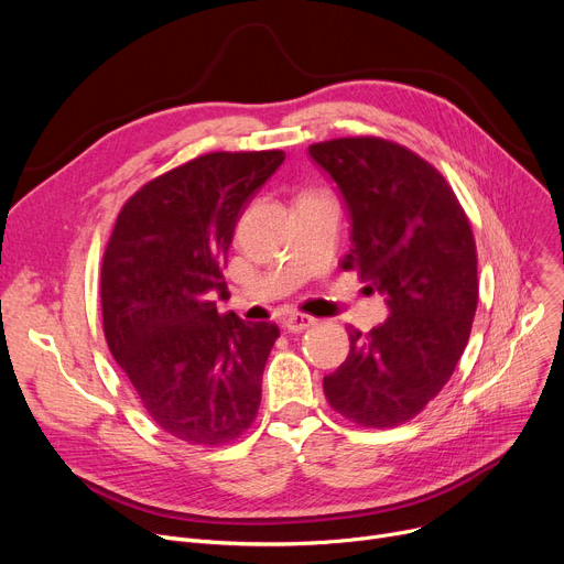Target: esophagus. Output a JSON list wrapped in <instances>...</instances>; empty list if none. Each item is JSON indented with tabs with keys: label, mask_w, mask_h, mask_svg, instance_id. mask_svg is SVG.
Wrapping results in <instances>:
<instances>
[{
	"label": "esophagus",
	"mask_w": 564,
	"mask_h": 564,
	"mask_svg": "<svg viewBox=\"0 0 564 564\" xmlns=\"http://www.w3.org/2000/svg\"><path fill=\"white\" fill-rule=\"evenodd\" d=\"M315 324V317H311V315H306V313H292V315H288L285 319H283V327L288 329V332H292V334H302V332H306L308 327H313Z\"/></svg>",
	"instance_id": "obj_1"
}]
</instances>
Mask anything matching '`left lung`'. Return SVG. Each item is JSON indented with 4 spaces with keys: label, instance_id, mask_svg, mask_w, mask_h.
Instances as JSON below:
<instances>
[{
    "label": "left lung",
    "instance_id": "left-lung-1",
    "mask_svg": "<svg viewBox=\"0 0 564 564\" xmlns=\"http://www.w3.org/2000/svg\"><path fill=\"white\" fill-rule=\"evenodd\" d=\"M338 185L351 219L343 260L379 292L389 317L349 327V354L324 377L334 411L364 427L421 413L455 372L478 306V253L464 207L430 162L381 137L308 145Z\"/></svg>",
    "mask_w": 564,
    "mask_h": 564
}]
</instances>
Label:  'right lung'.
Returning <instances> with one entry per match:
<instances>
[{"instance_id":"1","label":"right lung","mask_w":564,"mask_h":564,"mask_svg":"<svg viewBox=\"0 0 564 564\" xmlns=\"http://www.w3.org/2000/svg\"><path fill=\"white\" fill-rule=\"evenodd\" d=\"M283 151L207 153L134 192L102 256L100 304L111 357L143 409L192 446H221L251 427L272 322L219 315L235 224Z\"/></svg>"}]
</instances>
